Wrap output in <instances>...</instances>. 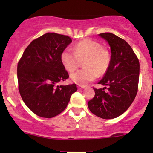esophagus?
Returning <instances> with one entry per match:
<instances>
[{"label":"esophagus","instance_id":"1","mask_svg":"<svg viewBox=\"0 0 153 153\" xmlns=\"http://www.w3.org/2000/svg\"><path fill=\"white\" fill-rule=\"evenodd\" d=\"M84 88H85V86H81V85H79V86H78V89H84Z\"/></svg>","mask_w":153,"mask_h":153}]
</instances>
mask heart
Wrapping results in <instances>:
<instances>
[{
    "label": "heart",
    "mask_w": 153,
    "mask_h": 153,
    "mask_svg": "<svg viewBox=\"0 0 153 153\" xmlns=\"http://www.w3.org/2000/svg\"><path fill=\"white\" fill-rule=\"evenodd\" d=\"M83 59H85L83 63L84 69L74 72L70 76L73 82L81 86L94 81L98 75H104L111 62L109 51L101 47L100 43L91 39H84L77 43L74 47V52L66 48L61 54L63 66L70 72L78 68L79 60Z\"/></svg>",
    "instance_id": "b5f03b06"
}]
</instances>
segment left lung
I'll return each mask as SVG.
<instances>
[{"mask_svg": "<svg viewBox=\"0 0 153 153\" xmlns=\"http://www.w3.org/2000/svg\"><path fill=\"white\" fill-rule=\"evenodd\" d=\"M99 36L110 46L111 62L98 82L105 87L94 88L95 96L88 102V107L96 116L112 119L122 115L133 102L138 92L140 64L132 47L124 39L109 32Z\"/></svg>", "mask_w": 153, "mask_h": 153, "instance_id": "left-lung-1", "label": "left lung"}]
</instances>
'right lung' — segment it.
<instances>
[{"mask_svg": "<svg viewBox=\"0 0 153 153\" xmlns=\"http://www.w3.org/2000/svg\"><path fill=\"white\" fill-rule=\"evenodd\" d=\"M72 42L67 35L48 32L33 40L18 61V89L23 101L35 115L50 118L67 107L77 91L75 84L57 86L69 78L61 54Z\"/></svg>", "mask_w": 153, "mask_h": 153, "instance_id": "right-lung-1", "label": "right lung"}]
</instances>
